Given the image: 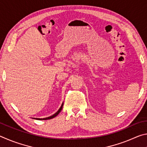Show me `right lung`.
<instances>
[{
	"label": "right lung",
	"mask_w": 147,
	"mask_h": 147,
	"mask_svg": "<svg viewBox=\"0 0 147 147\" xmlns=\"http://www.w3.org/2000/svg\"><path fill=\"white\" fill-rule=\"evenodd\" d=\"M63 103H62L61 106V107H60V108H59V109H58V111H57L56 113H54V115L50 116V117H49L43 118V119H39V118H33V119H37V120H49V119H53V118H54V117H56L57 115H58V114H59V113H60V111H61V109H62V108H63Z\"/></svg>",
	"instance_id": "1"
}]
</instances>
